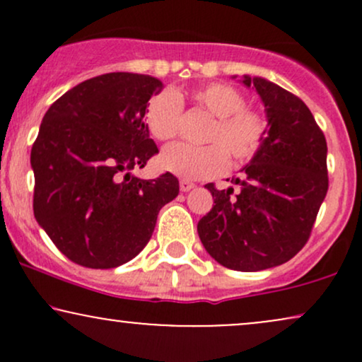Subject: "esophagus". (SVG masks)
<instances>
[{
  "mask_svg": "<svg viewBox=\"0 0 362 362\" xmlns=\"http://www.w3.org/2000/svg\"><path fill=\"white\" fill-rule=\"evenodd\" d=\"M194 187H195V184H192V182L180 180V190H182V192H189V190H192Z\"/></svg>",
  "mask_w": 362,
  "mask_h": 362,
  "instance_id": "1",
  "label": "esophagus"
}]
</instances>
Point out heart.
<instances>
[{"label": "heart", "instance_id": "heart-1", "mask_svg": "<svg viewBox=\"0 0 362 362\" xmlns=\"http://www.w3.org/2000/svg\"><path fill=\"white\" fill-rule=\"evenodd\" d=\"M195 105L213 115L206 141L213 143L194 148L184 143L170 144L161 151V168L173 175L199 180L219 175L230 165L245 163L259 153L267 134V122L259 112L245 107V97L224 83H211L190 91ZM182 119V95L165 90L155 95L146 107V124L158 141H170L177 136Z\"/></svg>", "mask_w": 362, "mask_h": 362}]
</instances>
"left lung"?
Returning a JSON list of instances; mask_svg holds the SVG:
<instances>
[{"instance_id":"left-lung-1","label":"left lung","mask_w":362,"mask_h":362,"mask_svg":"<svg viewBox=\"0 0 362 362\" xmlns=\"http://www.w3.org/2000/svg\"><path fill=\"white\" fill-rule=\"evenodd\" d=\"M236 78V76H233ZM267 117L264 144L242 168L240 187L213 194L197 233L218 264L242 272L276 267L305 247L328 190L327 141L305 102L276 83L243 74Z\"/></svg>"}]
</instances>
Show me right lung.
<instances>
[{"mask_svg":"<svg viewBox=\"0 0 362 362\" xmlns=\"http://www.w3.org/2000/svg\"><path fill=\"white\" fill-rule=\"evenodd\" d=\"M163 90L149 74L109 73L49 107L30 153L34 216L52 243L83 267L112 269L146 247L160 209L178 195L167 172L132 175L158 148L146 107Z\"/></svg>","mask_w":362,"mask_h":362,"instance_id":"obj_1","label":"right lung"}]
</instances>
